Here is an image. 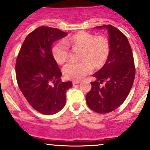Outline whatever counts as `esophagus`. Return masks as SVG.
<instances>
[{"instance_id": "esophagus-1", "label": "esophagus", "mask_w": 150, "mask_h": 150, "mask_svg": "<svg viewBox=\"0 0 150 150\" xmlns=\"http://www.w3.org/2000/svg\"><path fill=\"white\" fill-rule=\"evenodd\" d=\"M80 83V81H72V85L73 86H75L76 84H78Z\"/></svg>"}]
</instances>
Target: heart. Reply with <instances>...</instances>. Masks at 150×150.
I'll return each mask as SVG.
<instances>
[{"label": "heart", "instance_id": "heart-1", "mask_svg": "<svg viewBox=\"0 0 150 150\" xmlns=\"http://www.w3.org/2000/svg\"><path fill=\"white\" fill-rule=\"evenodd\" d=\"M81 48L80 62H69L62 72L68 79L78 81L93 71V65L100 67L106 62L110 52L108 40L104 36H96L87 32L76 33L64 40H59L52 47V56L58 64H62L69 56V48Z\"/></svg>", "mask_w": 150, "mask_h": 150}]
</instances>
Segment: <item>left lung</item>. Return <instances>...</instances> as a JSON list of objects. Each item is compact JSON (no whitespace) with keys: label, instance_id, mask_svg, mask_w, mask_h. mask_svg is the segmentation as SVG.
<instances>
[{"label":"left lung","instance_id":"8db88e82","mask_svg":"<svg viewBox=\"0 0 150 150\" xmlns=\"http://www.w3.org/2000/svg\"><path fill=\"white\" fill-rule=\"evenodd\" d=\"M109 34L110 52L107 62L93 75L91 89L86 94L89 108L98 113H108L116 110L128 96L135 78L132 50L126 36L112 25H103ZM104 81L106 83L101 86Z\"/></svg>","mask_w":150,"mask_h":150}]
</instances>
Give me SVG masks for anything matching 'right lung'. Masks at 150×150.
<instances>
[{
	"label": "right lung",
	"mask_w": 150,
	"mask_h": 150,
	"mask_svg": "<svg viewBox=\"0 0 150 150\" xmlns=\"http://www.w3.org/2000/svg\"><path fill=\"white\" fill-rule=\"evenodd\" d=\"M67 35L57 28L39 27L30 33L20 48L16 62L18 86L28 103L44 115L59 112L66 104L71 81L62 82V72L52 56L51 46Z\"/></svg>",
	"instance_id": "obj_1"
}]
</instances>
